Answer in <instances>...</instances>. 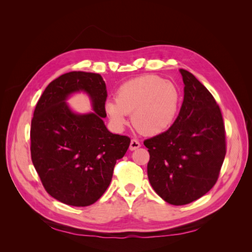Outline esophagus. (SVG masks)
I'll list each match as a JSON object with an SVG mask.
<instances>
[{"label": "esophagus", "mask_w": 252, "mask_h": 252, "mask_svg": "<svg viewBox=\"0 0 252 252\" xmlns=\"http://www.w3.org/2000/svg\"><path fill=\"white\" fill-rule=\"evenodd\" d=\"M139 147H141L140 142L138 140H134V139L131 140L130 146H129V149H130V150H135V149H138Z\"/></svg>", "instance_id": "obj_1"}]
</instances>
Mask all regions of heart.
Masks as SVG:
<instances>
[{
  "mask_svg": "<svg viewBox=\"0 0 252 252\" xmlns=\"http://www.w3.org/2000/svg\"><path fill=\"white\" fill-rule=\"evenodd\" d=\"M180 91L171 82L157 75H142L122 84L117 100H107L105 110L111 124L123 129L132 113L133 127L141 134L154 136L165 132L177 118Z\"/></svg>",
  "mask_w": 252,
  "mask_h": 252,
  "instance_id": "b5f03b06",
  "label": "heart"
}]
</instances>
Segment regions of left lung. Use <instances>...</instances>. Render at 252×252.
I'll list each match as a JSON object with an SVG mask.
<instances>
[{"label": "left lung", "instance_id": "obj_1", "mask_svg": "<svg viewBox=\"0 0 252 252\" xmlns=\"http://www.w3.org/2000/svg\"><path fill=\"white\" fill-rule=\"evenodd\" d=\"M184 100L168 130L144 141L152 188L171 205H186L218 181L226 155L225 126L215 97L192 73L180 69Z\"/></svg>", "mask_w": 252, "mask_h": 252}]
</instances>
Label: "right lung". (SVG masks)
<instances>
[{"label": "right lung", "mask_w": 252, "mask_h": 252, "mask_svg": "<svg viewBox=\"0 0 252 252\" xmlns=\"http://www.w3.org/2000/svg\"><path fill=\"white\" fill-rule=\"evenodd\" d=\"M84 91L94 113H73L65 100ZM106 84L98 73L71 71L44 90L32 120V159L45 190L56 200L85 207L108 188L114 165L130 144L126 135L106 128Z\"/></svg>", "instance_id": "right-lung-1"}]
</instances>
